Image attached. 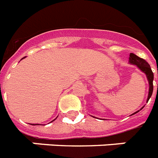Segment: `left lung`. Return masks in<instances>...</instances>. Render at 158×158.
Returning a JSON list of instances; mask_svg holds the SVG:
<instances>
[{"label": "left lung", "instance_id": "8db88e82", "mask_svg": "<svg viewBox=\"0 0 158 158\" xmlns=\"http://www.w3.org/2000/svg\"><path fill=\"white\" fill-rule=\"evenodd\" d=\"M129 63L131 64H135V65H136V66H137L138 68H139V69L143 72V73H144V74H146L148 81V84H149L148 96V98H147V102H148L150 98H151V96H152V91H153V84H152V82H153V73H152V69H151V67H150V65L148 64V63L145 60L140 58V57H139L138 56L134 54V53H130V57H129ZM143 107H144V106H143L140 110H142ZM140 110L135 111V113H133L132 115L136 114V113L139 112Z\"/></svg>", "mask_w": 158, "mask_h": 158}]
</instances>
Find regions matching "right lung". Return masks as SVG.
I'll return each mask as SVG.
<instances>
[{"label":"right lung","mask_w":158,"mask_h":158,"mask_svg":"<svg viewBox=\"0 0 158 158\" xmlns=\"http://www.w3.org/2000/svg\"><path fill=\"white\" fill-rule=\"evenodd\" d=\"M23 58H25V57H23ZM23 58H22V59H21V60H23ZM55 120H56V119H55ZM52 121H53V120H52ZM52 121H51V122H52ZM37 125H38V124H37Z\"/></svg>","instance_id":"right-lung-1"}]
</instances>
